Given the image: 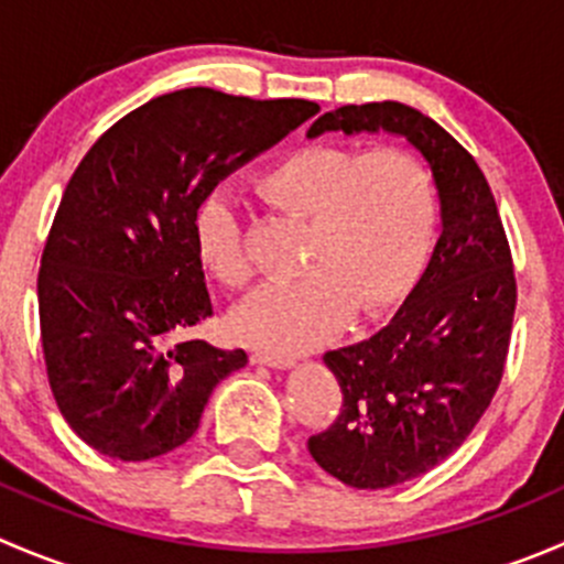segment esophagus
Returning a JSON list of instances; mask_svg holds the SVG:
<instances>
[{
	"label": "esophagus",
	"mask_w": 564,
	"mask_h": 564,
	"mask_svg": "<svg viewBox=\"0 0 564 564\" xmlns=\"http://www.w3.org/2000/svg\"><path fill=\"white\" fill-rule=\"evenodd\" d=\"M250 362H256V366H270V368H281V371H286V368L294 366V357L272 355V351H253V355H250Z\"/></svg>",
	"instance_id": "34e87169"
}]
</instances>
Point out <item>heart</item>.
Instances as JSON below:
<instances>
[{"label": "heart", "mask_w": 564, "mask_h": 564, "mask_svg": "<svg viewBox=\"0 0 564 564\" xmlns=\"http://www.w3.org/2000/svg\"><path fill=\"white\" fill-rule=\"evenodd\" d=\"M256 187L311 231L305 275L270 283L231 318L246 344L272 355L318 349L355 311L390 314L423 281L440 231V191L414 152L308 144L272 163ZM196 248L226 286L242 289L253 275L240 218L226 198L209 196L198 207Z\"/></svg>", "instance_id": "heart-1"}]
</instances>
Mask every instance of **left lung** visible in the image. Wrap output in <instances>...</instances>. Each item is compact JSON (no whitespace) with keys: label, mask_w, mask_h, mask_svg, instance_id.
Listing matches in <instances>:
<instances>
[{"label":"left lung","mask_w":564,"mask_h":564,"mask_svg":"<svg viewBox=\"0 0 564 564\" xmlns=\"http://www.w3.org/2000/svg\"><path fill=\"white\" fill-rule=\"evenodd\" d=\"M324 130L403 135L440 191L442 235L423 281L388 327L324 355L344 406L308 440L327 475L351 488H390L458 451L491 403L513 329V256L475 158L417 108L340 106L308 135Z\"/></svg>","instance_id":"1"}]
</instances>
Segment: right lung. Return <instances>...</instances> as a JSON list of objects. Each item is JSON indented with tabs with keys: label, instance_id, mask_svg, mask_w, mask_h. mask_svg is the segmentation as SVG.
<instances>
[{
	"label": "right lung",
	"instance_id": "1",
	"mask_svg": "<svg viewBox=\"0 0 564 564\" xmlns=\"http://www.w3.org/2000/svg\"><path fill=\"white\" fill-rule=\"evenodd\" d=\"M316 111L180 89L111 124L78 163L40 259L37 305L51 392L93 451L172 453L196 434L215 384L248 362L242 349L187 340L213 316L196 213Z\"/></svg>",
	"mask_w": 564,
	"mask_h": 564
}]
</instances>
